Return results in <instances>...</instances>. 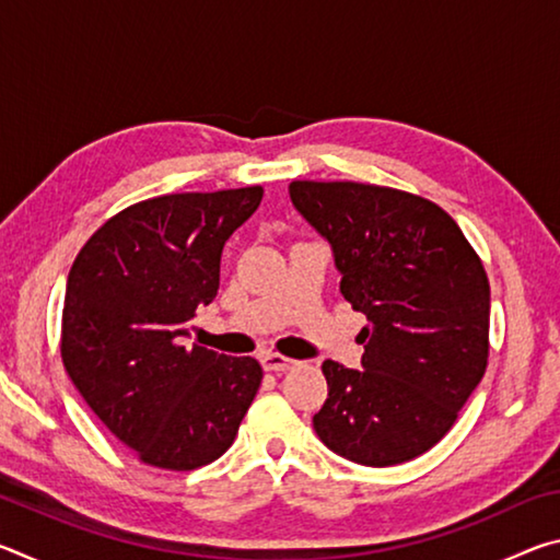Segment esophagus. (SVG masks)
Returning <instances> with one entry per match:
<instances>
[{
    "label": "esophagus",
    "mask_w": 560,
    "mask_h": 560,
    "mask_svg": "<svg viewBox=\"0 0 560 560\" xmlns=\"http://www.w3.org/2000/svg\"><path fill=\"white\" fill-rule=\"evenodd\" d=\"M261 365H264V371L287 373V371H291L293 365H296V360L281 355V353H271V350H269V353L261 355Z\"/></svg>",
    "instance_id": "34e87169"
}]
</instances>
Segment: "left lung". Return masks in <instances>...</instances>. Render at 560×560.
<instances>
[{
  "instance_id": "1",
  "label": "left lung",
  "mask_w": 560,
  "mask_h": 560,
  "mask_svg": "<svg viewBox=\"0 0 560 560\" xmlns=\"http://www.w3.org/2000/svg\"><path fill=\"white\" fill-rule=\"evenodd\" d=\"M291 202L334 246L340 293L365 314L363 371L326 360L314 430L340 457L393 467L457 422L489 360V279L440 205L395 187L293 179Z\"/></svg>"
}]
</instances>
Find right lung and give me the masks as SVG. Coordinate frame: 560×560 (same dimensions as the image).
<instances>
[{
    "mask_svg": "<svg viewBox=\"0 0 560 560\" xmlns=\"http://www.w3.org/2000/svg\"><path fill=\"white\" fill-rule=\"evenodd\" d=\"M264 187L150 197L113 214L75 257L61 316L66 373L150 467L189 471L232 447L261 385L254 358L185 346L220 289L224 242Z\"/></svg>",
    "mask_w": 560,
    "mask_h": 560,
    "instance_id": "obj_1",
    "label": "right lung"
}]
</instances>
